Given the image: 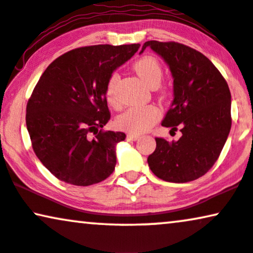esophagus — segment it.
<instances>
[{
    "instance_id": "1",
    "label": "esophagus",
    "mask_w": 253,
    "mask_h": 253,
    "mask_svg": "<svg viewBox=\"0 0 253 253\" xmlns=\"http://www.w3.org/2000/svg\"><path fill=\"white\" fill-rule=\"evenodd\" d=\"M139 135H134V134H128L127 135V140H129V141H136V140H139Z\"/></svg>"
}]
</instances>
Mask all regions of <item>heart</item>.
Wrapping results in <instances>:
<instances>
[{
  "mask_svg": "<svg viewBox=\"0 0 253 253\" xmlns=\"http://www.w3.org/2000/svg\"><path fill=\"white\" fill-rule=\"evenodd\" d=\"M134 71L137 77L150 88H154L162 79V68L154 57H143L134 64ZM119 75L113 73L106 85V99L112 106H118L116 95ZM160 119V111L155 106L132 107L121 114L118 119V126L129 134H142Z\"/></svg>",
  "mask_w": 253,
  "mask_h": 253,
  "instance_id": "1",
  "label": "heart"
}]
</instances>
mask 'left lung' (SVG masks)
<instances>
[{"instance_id": "8db88e82", "label": "left lung", "mask_w": 253, "mask_h": 253, "mask_svg": "<svg viewBox=\"0 0 253 253\" xmlns=\"http://www.w3.org/2000/svg\"><path fill=\"white\" fill-rule=\"evenodd\" d=\"M170 70L172 101L161 125L182 127L177 141L156 137L147 162L159 178L184 183L203 176L222 152L231 128V93L216 66L198 51L175 42L148 41Z\"/></svg>"}]
</instances>
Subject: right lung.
Wrapping results in <instances>:
<instances>
[{
    "instance_id": "1",
    "label": "right lung",
    "mask_w": 253,
    "mask_h": 253,
    "mask_svg": "<svg viewBox=\"0 0 253 253\" xmlns=\"http://www.w3.org/2000/svg\"><path fill=\"white\" fill-rule=\"evenodd\" d=\"M140 44L79 47L53 60L27 105L35 154L51 174L73 185L104 181L117 165L123 132H103L110 120L106 85Z\"/></svg>"
}]
</instances>
